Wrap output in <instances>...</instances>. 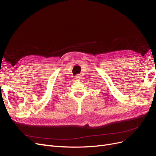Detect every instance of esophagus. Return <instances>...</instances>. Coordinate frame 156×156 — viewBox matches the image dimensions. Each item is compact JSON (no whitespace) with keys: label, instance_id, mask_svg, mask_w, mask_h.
Listing matches in <instances>:
<instances>
[{"label":"esophagus","instance_id":"esophagus-1","mask_svg":"<svg viewBox=\"0 0 156 156\" xmlns=\"http://www.w3.org/2000/svg\"><path fill=\"white\" fill-rule=\"evenodd\" d=\"M76 79H80V78H81V75H80V74H77L76 76Z\"/></svg>","mask_w":156,"mask_h":156}]
</instances>
